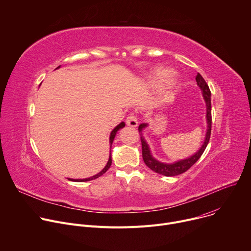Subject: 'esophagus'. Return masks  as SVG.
<instances>
[{"mask_svg":"<svg viewBox=\"0 0 251 251\" xmlns=\"http://www.w3.org/2000/svg\"><path fill=\"white\" fill-rule=\"evenodd\" d=\"M126 124H127L128 126H130V127H133V128L137 127V126H138V120H137L136 116L133 115V114L129 115V116L127 117V119H126Z\"/></svg>","mask_w":251,"mask_h":251,"instance_id":"1","label":"esophagus"}]
</instances>
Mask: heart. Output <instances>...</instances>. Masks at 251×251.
<instances>
[{
  "label": "heart",
  "instance_id": "heart-1",
  "mask_svg": "<svg viewBox=\"0 0 251 251\" xmlns=\"http://www.w3.org/2000/svg\"><path fill=\"white\" fill-rule=\"evenodd\" d=\"M177 81L178 77L174 71H170L169 68L164 66L154 67L149 75V82L152 85H156L155 102L162 104L169 100Z\"/></svg>",
  "mask_w": 251,
  "mask_h": 251
}]
</instances>
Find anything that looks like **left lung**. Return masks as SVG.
I'll use <instances>...</instances> for the list:
<instances>
[{
	"label": "left lung",
	"instance_id": "8db88e82",
	"mask_svg": "<svg viewBox=\"0 0 251 251\" xmlns=\"http://www.w3.org/2000/svg\"><path fill=\"white\" fill-rule=\"evenodd\" d=\"M198 86L200 87L202 97L204 99L205 102V106H206V114H205V120H206V133L204 136V140L202 145L201 146V148L193 155H191L190 157L186 158V159H182V160H177L175 161L173 163H164L161 161H158L151 152L150 146L147 143L146 139L143 136V131H144L149 124L148 123H142L139 125V133L141 136V143H142V156H143V160H144L145 164L155 173H158L160 175L166 176H176L185 173L186 171H188L202 155V153L204 152L208 141H209V137H210V132H211V101H210V90L208 88V85L206 84L205 80L202 78V76L198 74L197 77H196Z\"/></svg>",
	"mask_w": 251,
	"mask_h": 251
}]
</instances>
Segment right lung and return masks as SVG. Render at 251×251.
<instances>
[{
    "label": "right lung",
    "mask_w": 251,
    "mask_h": 251,
    "mask_svg": "<svg viewBox=\"0 0 251 251\" xmlns=\"http://www.w3.org/2000/svg\"><path fill=\"white\" fill-rule=\"evenodd\" d=\"M59 67H60V65L57 66L56 69L59 68ZM124 127H125V123H124V122H121L120 124H118V125L111 131L110 137H109V144H110L109 159H108V162H107L106 166L102 169V171H100L98 174H96V175H94V176H89V177H85V178H70V177H67V180H68V181H71V182H87V181L94 180V178H97L98 176H102L103 174H105L106 171L110 168V166H111V164H112V159H111V146H112V143H113V141H114V138H115V136H116V133H117L120 129H122V128H124Z\"/></svg>",
    "instance_id": "add662e5"
}]
</instances>
